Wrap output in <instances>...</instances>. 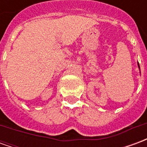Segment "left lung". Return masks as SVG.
Instances as JSON below:
<instances>
[{"label":"left lung","instance_id":"8db88e82","mask_svg":"<svg viewBox=\"0 0 147 147\" xmlns=\"http://www.w3.org/2000/svg\"><path fill=\"white\" fill-rule=\"evenodd\" d=\"M138 66H139V68H140V67H139V63H138Z\"/></svg>","mask_w":147,"mask_h":147}]
</instances>
